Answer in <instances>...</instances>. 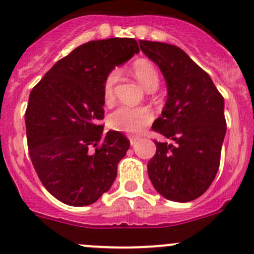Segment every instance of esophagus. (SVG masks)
<instances>
[{"mask_svg":"<svg viewBox=\"0 0 254 254\" xmlns=\"http://www.w3.org/2000/svg\"><path fill=\"white\" fill-rule=\"evenodd\" d=\"M129 140H130V145L134 146L135 143L139 141V137H137V136H130Z\"/></svg>","mask_w":254,"mask_h":254,"instance_id":"obj_1","label":"esophagus"}]
</instances>
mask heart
Returning a JSON list of instances; mask_svg holds the SVG:
<instances>
[{
    "mask_svg": "<svg viewBox=\"0 0 254 254\" xmlns=\"http://www.w3.org/2000/svg\"><path fill=\"white\" fill-rule=\"evenodd\" d=\"M130 72L143 88L153 92L160 86V73L157 67L147 59H139L134 61L130 67ZM119 71L113 70L108 73L103 83V99L107 104L114 102L115 84L119 81ZM153 119L152 112L146 107H127L123 106L109 115V127L113 130L129 134H137L145 127H147Z\"/></svg>",
    "mask_w": 254,
    "mask_h": 254,
    "instance_id": "obj_1",
    "label": "heart"
}]
</instances>
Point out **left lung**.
<instances>
[{"label":"left lung","instance_id":"1","mask_svg":"<svg viewBox=\"0 0 254 254\" xmlns=\"http://www.w3.org/2000/svg\"><path fill=\"white\" fill-rule=\"evenodd\" d=\"M139 43L167 83V101L152 130L172 141H155L148 177L168 200L191 201L205 193L219 171L226 134L224 97L181 48L148 40Z\"/></svg>","mask_w":254,"mask_h":254}]
</instances>
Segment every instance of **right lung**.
I'll list each match as a JSON object with an SVG mask.
<instances>
[{
  "label": "right lung",
  "mask_w": 254,
  "mask_h": 254,
  "mask_svg": "<svg viewBox=\"0 0 254 254\" xmlns=\"http://www.w3.org/2000/svg\"><path fill=\"white\" fill-rule=\"evenodd\" d=\"M131 38L93 40L59 60L29 94L28 151L43 186L64 204L86 206L111 189L130 141L103 132V83L139 53Z\"/></svg>",
  "instance_id": "obj_1"
}]
</instances>
